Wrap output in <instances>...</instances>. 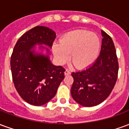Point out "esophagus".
Listing matches in <instances>:
<instances>
[{
	"mask_svg": "<svg viewBox=\"0 0 129 129\" xmlns=\"http://www.w3.org/2000/svg\"><path fill=\"white\" fill-rule=\"evenodd\" d=\"M64 75L66 76V75H70V70H65Z\"/></svg>",
	"mask_w": 129,
	"mask_h": 129,
	"instance_id": "34e87169",
	"label": "esophagus"
}]
</instances>
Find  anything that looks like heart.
<instances>
[{
  "label": "heart",
  "mask_w": 129,
  "mask_h": 129,
  "mask_svg": "<svg viewBox=\"0 0 129 129\" xmlns=\"http://www.w3.org/2000/svg\"><path fill=\"white\" fill-rule=\"evenodd\" d=\"M101 41L96 34L78 29L68 32L60 39L59 44L52 45V52L56 62L64 64L71 55V61L77 68L83 69L92 64L98 57Z\"/></svg>",
  "instance_id": "obj_1"
}]
</instances>
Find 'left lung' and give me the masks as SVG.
Here are the masks:
<instances>
[{
  "mask_svg": "<svg viewBox=\"0 0 129 129\" xmlns=\"http://www.w3.org/2000/svg\"><path fill=\"white\" fill-rule=\"evenodd\" d=\"M102 42L99 56L92 65L72 73L71 95L79 104L91 107L103 102L111 94L119 70L115 48L110 36L102 30Z\"/></svg>",
  "mask_w": 129,
  "mask_h": 129,
  "instance_id": "left-lung-1",
  "label": "left lung"
}]
</instances>
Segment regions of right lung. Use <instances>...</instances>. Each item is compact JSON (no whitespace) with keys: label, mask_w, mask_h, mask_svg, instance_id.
I'll list each match as a JSON object with an SVG mask.
<instances>
[{"label":"right lung","mask_w":129,"mask_h":129,"mask_svg":"<svg viewBox=\"0 0 129 129\" xmlns=\"http://www.w3.org/2000/svg\"><path fill=\"white\" fill-rule=\"evenodd\" d=\"M55 38L52 29L34 27L14 48L10 65L14 86L22 99L31 105L42 106L50 102L64 79L66 70L54 65L50 58Z\"/></svg>","instance_id":"obj_1"}]
</instances>
